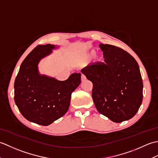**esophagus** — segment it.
Instances as JSON below:
<instances>
[{
  "instance_id": "obj_1",
  "label": "esophagus",
  "mask_w": 158,
  "mask_h": 158,
  "mask_svg": "<svg viewBox=\"0 0 158 158\" xmlns=\"http://www.w3.org/2000/svg\"><path fill=\"white\" fill-rule=\"evenodd\" d=\"M81 78V81H84L85 80V79H86V77H85V76L84 75H83V74H82Z\"/></svg>"
}]
</instances>
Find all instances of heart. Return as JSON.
I'll use <instances>...</instances> for the list:
<instances>
[{"instance_id": "1", "label": "heart", "mask_w": 158, "mask_h": 158, "mask_svg": "<svg viewBox=\"0 0 158 158\" xmlns=\"http://www.w3.org/2000/svg\"><path fill=\"white\" fill-rule=\"evenodd\" d=\"M94 55H95V52L92 51V52H91V53H90L88 55V56H89V57H92V56H94Z\"/></svg>"}]
</instances>
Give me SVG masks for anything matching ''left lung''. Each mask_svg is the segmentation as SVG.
Masks as SVG:
<instances>
[{"mask_svg": "<svg viewBox=\"0 0 158 158\" xmlns=\"http://www.w3.org/2000/svg\"><path fill=\"white\" fill-rule=\"evenodd\" d=\"M104 62L89 64L81 73L93 83L92 98L98 112L114 122L136 115L143 101V80L138 63L118 47L100 44Z\"/></svg>", "mask_w": 158, "mask_h": 158, "instance_id": "8db88e82", "label": "left lung"}]
</instances>
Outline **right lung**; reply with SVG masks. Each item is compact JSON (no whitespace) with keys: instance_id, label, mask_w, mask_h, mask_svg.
I'll return each mask as SVG.
<instances>
[{"instance_id":"1","label":"right lung","mask_w":158,"mask_h":158,"mask_svg":"<svg viewBox=\"0 0 158 158\" xmlns=\"http://www.w3.org/2000/svg\"><path fill=\"white\" fill-rule=\"evenodd\" d=\"M55 46L38 45L23 60L14 83V100L22 115L30 122L48 126L67 112L71 94L81 83V73L65 81L39 75L40 60Z\"/></svg>"}]
</instances>
